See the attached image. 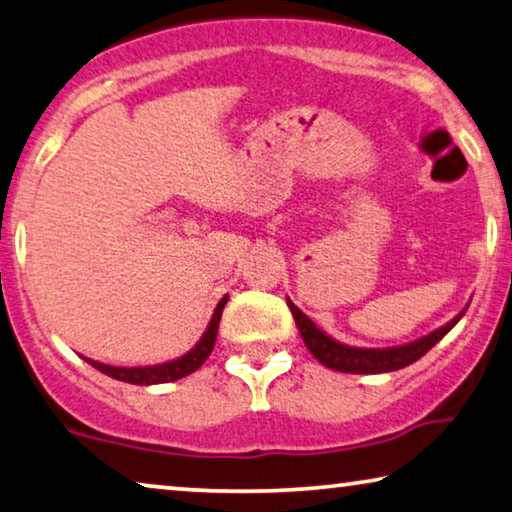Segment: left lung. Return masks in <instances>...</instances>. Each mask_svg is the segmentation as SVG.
Instances as JSON below:
<instances>
[{
  "instance_id": "1",
  "label": "left lung",
  "mask_w": 512,
  "mask_h": 512,
  "mask_svg": "<svg viewBox=\"0 0 512 512\" xmlns=\"http://www.w3.org/2000/svg\"><path fill=\"white\" fill-rule=\"evenodd\" d=\"M287 305L294 321L298 326L300 337H303L305 346L310 348V353L319 360L323 367L342 371V373H387L408 367V364L417 362L421 355H426L431 348L440 342V339L449 332L456 323L465 316V310H460L449 323H444L442 328H437L428 335L415 339V342L401 344V346H387V348H362L337 342L335 337H330L326 330H321L310 316L303 314L298 307L287 298Z\"/></svg>"
}]
</instances>
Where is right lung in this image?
<instances>
[{"label": "right lung", "mask_w": 512, "mask_h": 512, "mask_svg": "<svg viewBox=\"0 0 512 512\" xmlns=\"http://www.w3.org/2000/svg\"><path fill=\"white\" fill-rule=\"evenodd\" d=\"M227 298L230 296L225 294L221 300H218L212 319H209L207 330L202 332V337L198 339L196 346L189 348V351L180 355V358L159 362V364H148V367H113V364H104V362H97L91 358H84V360L91 364V367H95L97 371H102L111 378L123 380V383H132V385H161V383H173V380H180L184 376H189V373H193L196 369H200L202 362H205L209 358V353L214 351L218 323H221V314H223Z\"/></svg>", "instance_id": "add662e5"}]
</instances>
